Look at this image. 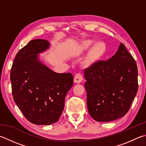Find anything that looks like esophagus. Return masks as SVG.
<instances>
[{
    "instance_id": "34e87169",
    "label": "esophagus",
    "mask_w": 146,
    "mask_h": 146,
    "mask_svg": "<svg viewBox=\"0 0 146 146\" xmlns=\"http://www.w3.org/2000/svg\"><path fill=\"white\" fill-rule=\"evenodd\" d=\"M82 80H83V77H82V74L80 73L76 74L75 77H74V82H75V83L79 84L80 83Z\"/></svg>"
}]
</instances>
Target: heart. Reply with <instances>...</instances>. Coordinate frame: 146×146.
<instances>
[{"label": "heart", "mask_w": 146, "mask_h": 146, "mask_svg": "<svg viewBox=\"0 0 146 146\" xmlns=\"http://www.w3.org/2000/svg\"><path fill=\"white\" fill-rule=\"evenodd\" d=\"M94 43V41L92 40V39H86V40L82 41L78 47V52H84L87 51ZM105 50L106 46L103 42H96L91 48V49L90 50L88 60H97L100 59L105 54Z\"/></svg>", "instance_id": "b5f03b06"}]
</instances>
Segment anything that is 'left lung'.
<instances>
[{"label":"left lung","mask_w":146,"mask_h":146,"mask_svg":"<svg viewBox=\"0 0 146 146\" xmlns=\"http://www.w3.org/2000/svg\"><path fill=\"white\" fill-rule=\"evenodd\" d=\"M89 114L98 122L112 121L128 112L138 91V71L132 55L121 43L108 60L84 71Z\"/></svg>","instance_id":"left-lung-1"}]
</instances>
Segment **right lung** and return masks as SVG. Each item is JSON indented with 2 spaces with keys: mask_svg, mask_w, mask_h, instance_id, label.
Listing matches in <instances>:
<instances>
[{
  "mask_svg": "<svg viewBox=\"0 0 146 146\" xmlns=\"http://www.w3.org/2000/svg\"><path fill=\"white\" fill-rule=\"evenodd\" d=\"M49 46L45 39L30 41L17 53L11 70L15 102L25 117L38 125L58 121L73 84L72 74L55 73L38 59V54Z\"/></svg>",
  "mask_w": 146,
  "mask_h": 146,
  "instance_id": "right-lung-1",
  "label": "right lung"
}]
</instances>
